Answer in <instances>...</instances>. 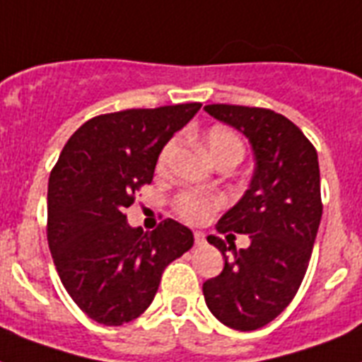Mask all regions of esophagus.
Here are the masks:
<instances>
[{
  "label": "esophagus",
  "instance_id": "obj_1",
  "mask_svg": "<svg viewBox=\"0 0 362 362\" xmlns=\"http://www.w3.org/2000/svg\"><path fill=\"white\" fill-rule=\"evenodd\" d=\"M193 237H195V244H197V246H204V244H206V238H204V235L201 231H195Z\"/></svg>",
  "mask_w": 362,
  "mask_h": 362
}]
</instances>
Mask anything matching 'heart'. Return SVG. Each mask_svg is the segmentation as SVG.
<instances>
[{"label":"heart","mask_w":362,"mask_h":362,"mask_svg":"<svg viewBox=\"0 0 362 362\" xmlns=\"http://www.w3.org/2000/svg\"><path fill=\"white\" fill-rule=\"evenodd\" d=\"M176 144L169 142L167 146L161 150L158 159V169H165L169 163L170 156L175 153ZM206 150L212 161H220L223 158H235L240 161L242 153H244V146L242 141L238 139L237 133H233L227 127H212L206 135ZM218 206V201L209 197H201L197 193H182L175 201V209L178 212L182 220L189 221V223H201L212 214V210Z\"/></svg>","instance_id":"1"}]
</instances>
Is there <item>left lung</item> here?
Here are the masks:
<instances>
[{"mask_svg":"<svg viewBox=\"0 0 362 362\" xmlns=\"http://www.w3.org/2000/svg\"><path fill=\"white\" fill-rule=\"evenodd\" d=\"M204 110L246 136L255 169L246 193L218 221V231L242 233L252 244L237 250L210 235L226 267L204 281L203 295L223 325L255 331L286 310L308 269L323 212L317 152L274 110L240 105H206Z\"/></svg>","mask_w":362,"mask_h":362,"instance_id":"1","label":"left lung"}]
</instances>
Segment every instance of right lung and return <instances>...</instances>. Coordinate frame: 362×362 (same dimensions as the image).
Here are the masks:
<instances>
[{
  "label": "right lung",
  "mask_w": 362,
  "mask_h": 362,
  "mask_svg": "<svg viewBox=\"0 0 362 362\" xmlns=\"http://www.w3.org/2000/svg\"><path fill=\"white\" fill-rule=\"evenodd\" d=\"M201 103L95 116L71 135L48 180V247L59 280L93 321L118 327L152 304L165 267L193 246V233L163 220L152 233L125 209L153 178L163 146Z\"/></svg>",
  "instance_id": "1"
}]
</instances>
